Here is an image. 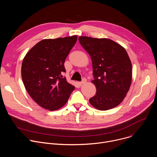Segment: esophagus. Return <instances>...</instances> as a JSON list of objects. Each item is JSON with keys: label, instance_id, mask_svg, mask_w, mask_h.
<instances>
[{"label": "esophagus", "instance_id": "esophagus-1", "mask_svg": "<svg viewBox=\"0 0 157 157\" xmlns=\"http://www.w3.org/2000/svg\"><path fill=\"white\" fill-rule=\"evenodd\" d=\"M85 82H86V79H82V81L78 82V84H79L80 86H81V85H82L83 84H84Z\"/></svg>", "mask_w": 157, "mask_h": 157}]
</instances>
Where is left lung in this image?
<instances>
[{"label":"left lung","mask_w":157,"mask_h":157,"mask_svg":"<svg viewBox=\"0 0 157 157\" xmlns=\"http://www.w3.org/2000/svg\"><path fill=\"white\" fill-rule=\"evenodd\" d=\"M81 46L91 56L96 94L90 104L101 110L119 105L132 82V63L121 44L108 38L79 37Z\"/></svg>","instance_id":"obj_1"}]
</instances>
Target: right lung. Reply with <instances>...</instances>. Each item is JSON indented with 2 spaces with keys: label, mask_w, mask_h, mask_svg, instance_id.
Returning <instances> with one entry per match:
<instances>
[{
  "label": "right lung",
  "mask_w": 157,
  "mask_h": 157,
  "mask_svg": "<svg viewBox=\"0 0 157 157\" xmlns=\"http://www.w3.org/2000/svg\"><path fill=\"white\" fill-rule=\"evenodd\" d=\"M78 36L44 39L24 57L21 78L30 97L41 107L55 110L66 104L75 86L63 78L64 61Z\"/></svg>",
  "instance_id": "obj_1"
}]
</instances>
